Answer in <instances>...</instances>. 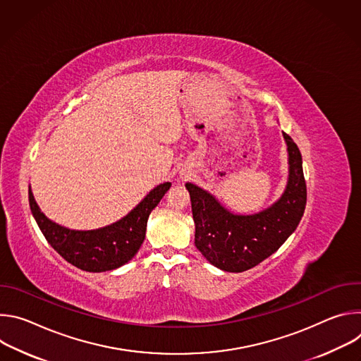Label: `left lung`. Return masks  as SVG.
<instances>
[{"label":"left lung","mask_w":361,"mask_h":361,"mask_svg":"<svg viewBox=\"0 0 361 361\" xmlns=\"http://www.w3.org/2000/svg\"><path fill=\"white\" fill-rule=\"evenodd\" d=\"M283 135L288 151V181L271 207L251 216L233 214L210 192L185 184L195 224V247L220 270L241 273L260 264L293 234L304 214L307 187L301 152L288 134Z\"/></svg>","instance_id":"left-lung-1"}]
</instances>
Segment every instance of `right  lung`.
I'll list each match as a JSON object with an SVG mask.
<instances>
[{
	"mask_svg": "<svg viewBox=\"0 0 361 361\" xmlns=\"http://www.w3.org/2000/svg\"><path fill=\"white\" fill-rule=\"evenodd\" d=\"M170 187L171 183L157 185L126 217L111 226L90 231L70 230L48 220L41 213L31 190H28V200L31 213L49 245L77 269L101 273L121 267L137 254L145 237L148 216Z\"/></svg>",
	"mask_w": 361,
	"mask_h": 361,
	"instance_id": "obj_1",
	"label": "right lung"
}]
</instances>
